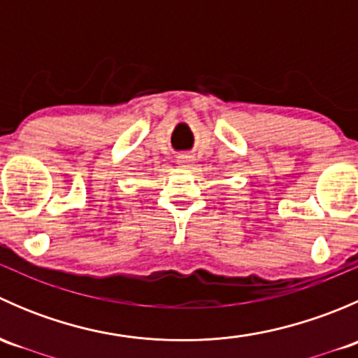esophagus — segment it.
Instances as JSON below:
<instances>
[{
  "label": "esophagus",
  "mask_w": 358,
  "mask_h": 358,
  "mask_svg": "<svg viewBox=\"0 0 358 358\" xmlns=\"http://www.w3.org/2000/svg\"><path fill=\"white\" fill-rule=\"evenodd\" d=\"M192 161H194V159H192V156H189V154H182V156H178V164L180 166H189Z\"/></svg>",
  "instance_id": "34e87169"
}]
</instances>
